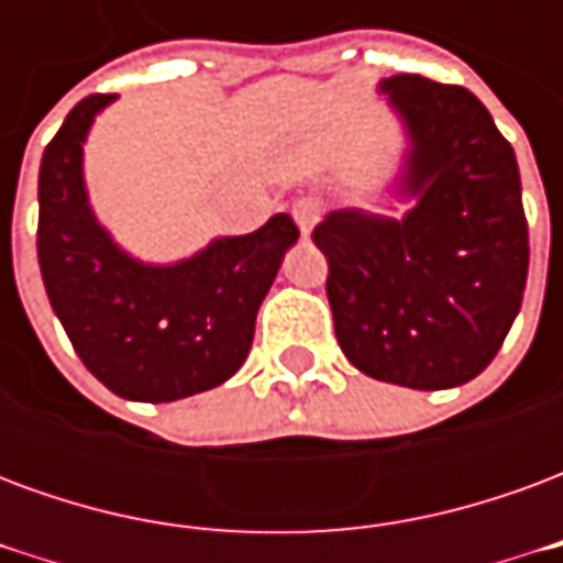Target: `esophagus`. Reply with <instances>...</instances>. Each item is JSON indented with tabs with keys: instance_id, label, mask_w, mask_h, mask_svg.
Instances as JSON below:
<instances>
[{
	"instance_id": "obj_1",
	"label": "esophagus",
	"mask_w": 563,
	"mask_h": 563,
	"mask_svg": "<svg viewBox=\"0 0 563 563\" xmlns=\"http://www.w3.org/2000/svg\"><path fill=\"white\" fill-rule=\"evenodd\" d=\"M319 213H322V205H319L317 198H298L292 205V220L295 225L301 229V238H310V232H313V225L319 222Z\"/></svg>"
}]
</instances>
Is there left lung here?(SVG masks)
<instances>
[{
	"label": "left lung",
	"instance_id": "8db88e82",
	"mask_svg": "<svg viewBox=\"0 0 563 563\" xmlns=\"http://www.w3.org/2000/svg\"><path fill=\"white\" fill-rule=\"evenodd\" d=\"M407 132L401 220L331 210L313 229L329 258L334 334L362 374L407 389L479 377L519 317L528 220L516 153L464 87L395 75L377 87Z\"/></svg>",
	"mask_w": 563,
	"mask_h": 563
}]
</instances>
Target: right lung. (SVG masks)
I'll use <instances>...</instances> for the list:
<instances>
[{
  "mask_svg": "<svg viewBox=\"0 0 563 563\" xmlns=\"http://www.w3.org/2000/svg\"><path fill=\"white\" fill-rule=\"evenodd\" d=\"M114 99L87 96L44 147L38 265L56 319L92 377L126 401H177L244 365L258 305L298 225L277 213L174 265L129 256L96 220L84 186V141Z\"/></svg>",
  "mask_w": 563,
  "mask_h": 563,
  "instance_id": "obj_1",
  "label": "right lung"
}]
</instances>
